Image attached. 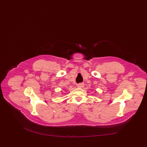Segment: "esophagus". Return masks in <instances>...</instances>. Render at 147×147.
Masks as SVG:
<instances>
[{
    "mask_svg": "<svg viewBox=\"0 0 147 147\" xmlns=\"http://www.w3.org/2000/svg\"><path fill=\"white\" fill-rule=\"evenodd\" d=\"M84 85L83 83H80V84H78L77 85V86H78V88H82L84 87Z\"/></svg>",
    "mask_w": 147,
    "mask_h": 147,
    "instance_id": "34e87169",
    "label": "esophagus"
}]
</instances>
